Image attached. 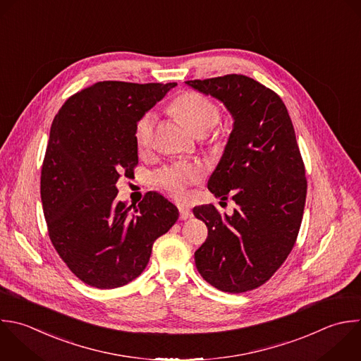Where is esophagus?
I'll return each instance as SVG.
<instances>
[{
	"label": "esophagus",
	"mask_w": 361,
	"mask_h": 361,
	"mask_svg": "<svg viewBox=\"0 0 361 361\" xmlns=\"http://www.w3.org/2000/svg\"><path fill=\"white\" fill-rule=\"evenodd\" d=\"M179 214H180V219H182V220H188V219H192V217H193L192 210L188 209V207H183V206L179 207Z\"/></svg>",
	"instance_id": "obj_1"
}]
</instances>
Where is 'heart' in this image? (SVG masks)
I'll use <instances>...</instances> for the list:
<instances>
[{"label": "heart", "instance_id": "1", "mask_svg": "<svg viewBox=\"0 0 361 361\" xmlns=\"http://www.w3.org/2000/svg\"><path fill=\"white\" fill-rule=\"evenodd\" d=\"M171 111L196 137L207 134L219 121V110L216 104L199 93H185L179 96L171 104ZM154 127V113H147L140 118L135 127V142L140 149H145L151 145ZM199 179V169L183 164L166 166L155 176L157 183L178 199L185 197L188 186L196 183Z\"/></svg>", "mask_w": 361, "mask_h": 361}]
</instances>
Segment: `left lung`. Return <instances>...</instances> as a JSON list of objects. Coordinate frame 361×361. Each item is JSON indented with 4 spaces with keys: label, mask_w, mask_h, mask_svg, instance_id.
<instances>
[{
    "label": "left lung",
    "mask_w": 361,
    "mask_h": 361,
    "mask_svg": "<svg viewBox=\"0 0 361 361\" xmlns=\"http://www.w3.org/2000/svg\"><path fill=\"white\" fill-rule=\"evenodd\" d=\"M224 104L233 117L221 159L207 188L228 192L237 207L193 209L209 234L195 252L199 274L214 288L241 293L267 282L290 252L302 223L306 178L295 130L281 97L257 80L227 75L185 82Z\"/></svg>",
    "instance_id": "8db88e82"
}]
</instances>
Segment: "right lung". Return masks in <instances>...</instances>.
<instances>
[{"label":"right lung","instance_id":"right-lung-1","mask_svg":"<svg viewBox=\"0 0 361 361\" xmlns=\"http://www.w3.org/2000/svg\"><path fill=\"white\" fill-rule=\"evenodd\" d=\"M175 86L99 82L54 118L41 175L44 213L55 250L90 286L113 289L140 276L154 241L179 217L157 192L127 206L116 186L138 164L140 118Z\"/></svg>","mask_w":361,"mask_h":361}]
</instances>
